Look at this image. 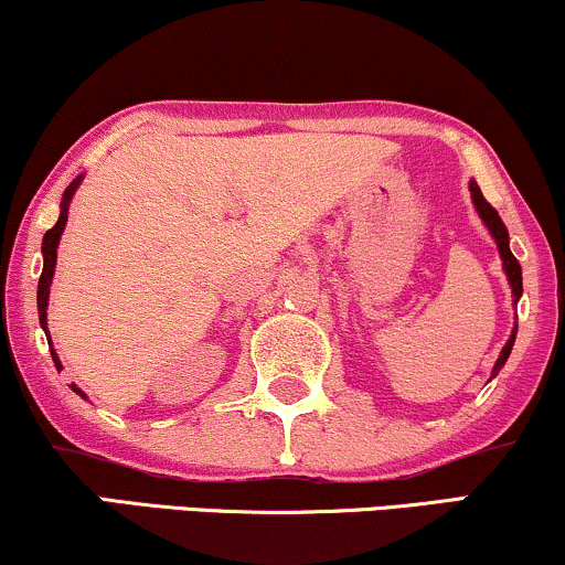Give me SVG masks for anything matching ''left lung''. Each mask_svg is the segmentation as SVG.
I'll return each mask as SVG.
<instances>
[{"mask_svg":"<svg viewBox=\"0 0 565 565\" xmlns=\"http://www.w3.org/2000/svg\"><path fill=\"white\" fill-rule=\"evenodd\" d=\"M469 192H472V203H475L477 216L482 218V224L488 226L490 237L495 239L498 253H501V260H503V274H505V278H509V287H511V295H513V305H519L521 291H524V287H521V266H519V260L513 258V253H511V247H509V230H505L503 218L498 216V211L492 209L488 200H484L480 184H477L475 180L469 182ZM516 328H519V326L513 323V331H511V335H509V341H505V347L501 349V354H498V360H495V365H492L490 377H495L498 373H501V367L505 365V360H509V354H511V349H513V341H516Z\"/></svg>","mask_w":565,"mask_h":565,"instance_id":"8db88e82","label":"left lung"}]
</instances>
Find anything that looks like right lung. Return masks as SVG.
<instances>
[{
  "label": "right lung",
  "mask_w": 565,
  "mask_h": 565,
  "mask_svg": "<svg viewBox=\"0 0 565 565\" xmlns=\"http://www.w3.org/2000/svg\"><path fill=\"white\" fill-rule=\"evenodd\" d=\"M83 182V174H77L73 182L67 184V190H64L62 195V203H60V218H56V224L52 226L44 234V242H41V255H44V270H41V278H39V320H41V328L46 331V339H49V349H52V360L56 370H62V362L60 356H56L54 347H52V335H49V323H46V310H49V287H52L54 281V268H56V247H60V239H62V232L64 226H67V213H70V203H73L77 188H81ZM73 391L81 398H88L85 396V391L77 388L73 383Z\"/></svg>",
  "instance_id": "add662e5"
}]
</instances>
